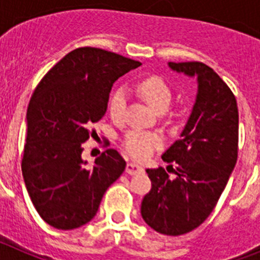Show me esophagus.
Instances as JSON below:
<instances>
[{
    "label": "esophagus",
    "instance_id": "1",
    "mask_svg": "<svg viewBox=\"0 0 260 260\" xmlns=\"http://www.w3.org/2000/svg\"><path fill=\"white\" fill-rule=\"evenodd\" d=\"M144 171V168L141 167V165L135 164V162H127L126 165V173L127 174H138V173H142Z\"/></svg>",
    "mask_w": 260,
    "mask_h": 260
}]
</instances>
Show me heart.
Returning a JSON list of instances; mask_svg holds the SVG:
<instances>
[{
    "instance_id": "1",
    "label": "heart",
    "mask_w": 260,
    "mask_h": 260,
    "mask_svg": "<svg viewBox=\"0 0 260 260\" xmlns=\"http://www.w3.org/2000/svg\"><path fill=\"white\" fill-rule=\"evenodd\" d=\"M137 91L146 103L157 113H164L169 109L173 100L169 84L162 78L157 75L143 78L137 84ZM127 105V89L125 87H118L112 92L109 98L110 117L114 121H121L125 116ZM162 144L161 137L156 133L143 132V130H130L123 135L122 146L126 152L135 158H147L152 155Z\"/></svg>"
}]
</instances>
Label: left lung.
<instances>
[{
	"label": "left lung",
	"instance_id": "left-lung-1",
	"mask_svg": "<svg viewBox=\"0 0 260 260\" xmlns=\"http://www.w3.org/2000/svg\"><path fill=\"white\" fill-rule=\"evenodd\" d=\"M169 68L197 78L198 91L189 119L162 160L164 168L147 169L152 187L141 213L153 231L167 236L189 233L207 219L237 162L238 108L224 80L202 62H169Z\"/></svg>",
	"mask_w": 260,
	"mask_h": 260
}]
</instances>
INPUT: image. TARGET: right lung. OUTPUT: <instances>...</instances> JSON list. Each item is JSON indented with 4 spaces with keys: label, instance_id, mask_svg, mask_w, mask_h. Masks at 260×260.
I'll list each match as a JSON object with an SVG mask.
<instances>
[{
    "label": "right lung",
    "instance_id": "obj_1",
    "mask_svg": "<svg viewBox=\"0 0 260 260\" xmlns=\"http://www.w3.org/2000/svg\"><path fill=\"white\" fill-rule=\"evenodd\" d=\"M142 63L99 48H78L53 66L27 109L22 174L29 198L47 224L62 231L95 217L103 195L125 171L113 148L87 167L82 158L91 125L107 112L113 83Z\"/></svg>",
    "mask_w": 260,
    "mask_h": 260
}]
</instances>
